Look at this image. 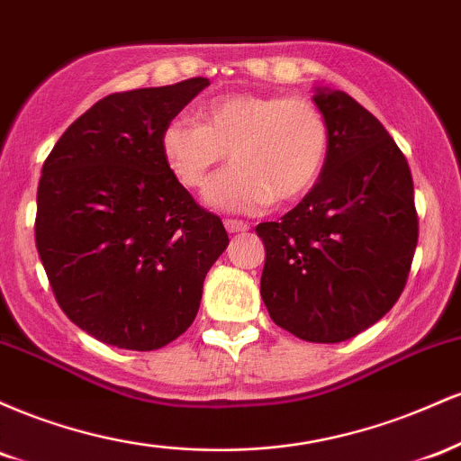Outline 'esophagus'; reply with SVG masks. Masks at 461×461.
Here are the masks:
<instances>
[{
  "label": "esophagus",
  "instance_id": "34e87169",
  "mask_svg": "<svg viewBox=\"0 0 461 461\" xmlns=\"http://www.w3.org/2000/svg\"><path fill=\"white\" fill-rule=\"evenodd\" d=\"M225 230L230 231V234H236V231H247L249 225L245 223V221H238V219H225L223 221Z\"/></svg>",
  "mask_w": 461,
  "mask_h": 461
}]
</instances>
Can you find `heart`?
<instances>
[{"instance_id":"obj_1","label":"heart","mask_w":461,"mask_h":461,"mask_svg":"<svg viewBox=\"0 0 461 461\" xmlns=\"http://www.w3.org/2000/svg\"><path fill=\"white\" fill-rule=\"evenodd\" d=\"M201 123L176 116L162 128L164 162L184 186L205 190V201L227 212H258L271 201L297 199L314 186L327 153L330 125L303 97L231 93L201 108Z\"/></svg>"}]
</instances>
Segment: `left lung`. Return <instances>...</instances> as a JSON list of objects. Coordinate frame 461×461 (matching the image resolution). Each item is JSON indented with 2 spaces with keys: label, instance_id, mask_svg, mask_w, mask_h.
I'll list each match as a JSON object with an SVG mask.
<instances>
[{
  "label": "left lung",
  "instance_id": "1",
  "mask_svg": "<svg viewBox=\"0 0 461 461\" xmlns=\"http://www.w3.org/2000/svg\"><path fill=\"white\" fill-rule=\"evenodd\" d=\"M330 125L321 179L282 221L256 227L267 249L260 294L282 330L342 342L399 301L418 242L414 182L393 136L356 99L319 91Z\"/></svg>",
  "mask_w": 461,
  "mask_h": 461
}]
</instances>
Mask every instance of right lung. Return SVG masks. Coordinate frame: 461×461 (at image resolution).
I'll return each instance as SVG.
<instances>
[{
  "mask_svg": "<svg viewBox=\"0 0 461 461\" xmlns=\"http://www.w3.org/2000/svg\"><path fill=\"white\" fill-rule=\"evenodd\" d=\"M190 77L99 99L43 164L34 236L54 297L79 330L130 351L176 340L230 245L164 162L162 128L208 86Z\"/></svg>",
  "mask_w": 461,
  "mask_h": 461,
  "instance_id": "add662e5",
  "label": "right lung"
}]
</instances>
